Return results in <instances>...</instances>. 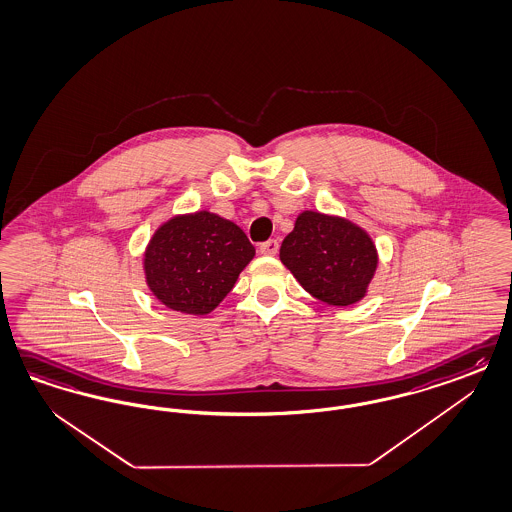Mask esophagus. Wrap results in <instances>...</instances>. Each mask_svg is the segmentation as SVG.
<instances>
[{
	"label": "esophagus",
	"mask_w": 512,
	"mask_h": 512,
	"mask_svg": "<svg viewBox=\"0 0 512 512\" xmlns=\"http://www.w3.org/2000/svg\"><path fill=\"white\" fill-rule=\"evenodd\" d=\"M260 252H262L264 256H275V254L279 252V241H277V239L265 241V243L260 245Z\"/></svg>",
	"instance_id": "34e87169"
}]
</instances>
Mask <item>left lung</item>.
Segmentation results:
<instances>
[{"instance_id":"1","label":"left lung","mask_w":512,"mask_h":512,"mask_svg":"<svg viewBox=\"0 0 512 512\" xmlns=\"http://www.w3.org/2000/svg\"><path fill=\"white\" fill-rule=\"evenodd\" d=\"M282 264L311 296L347 307L365 296L379 264L371 237L337 216L305 211L281 245Z\"/></svg>"}]
</instances>
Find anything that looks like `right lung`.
Returning <instances> with one entry per match:
<instances>
[{"label": "right lung", "instance_id": "1", "mask_svg": "<svg viewBox=\"0 0 512 512\" xmlns=\"http://www.w3.org/2000/svg\"><path fill=\"white\" fill-rule=\"evenodd\" d=\"M254 252L245 231L222 216L207 211L175 216L150 239L147 282L173 311L211 313L230 294Z\"/></svg>", "mask_w": 512, "mask_h": 512}]
</instances>
